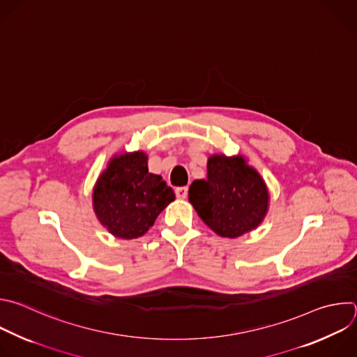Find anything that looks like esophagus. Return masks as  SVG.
Wrapping results in <instances>:
<instances>
[{
  "mask_svg": "<svg viewBox=\"0 0 357 357\" xmlns=\"http://www.w3.org/2000/svg\"><path fill=\"white\" fill-rule=\"evenodd\" d=\"M187 195H188V188L187 187H177L176 188V197L177 198L184 199V198H187Z\"/></svg>",
  "mask_w": 357,
  "mask_h": 357,
  "instance_id": "1",
  "label": "esophagus"
}]
</instances>
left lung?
I'll return each instance as SVG.
<instances>
[{
	"instance_id": "left-lung-1",
	"label": "left lung",
	"mask_w": 357,
	"mask_h": 357,
	"mask_svg": "<svg viewBox=\"0 0 357 357\" xmlns=\"http://www.w3.org/2000/svg\"><path fill=\"white\" fill-rule=\"evenodd\" d=\"M188 199L204 224L224 238L257 228L268 209L266 183L243 156H209L206 178L192 181Z\"/></svg>"
}]
</instances>
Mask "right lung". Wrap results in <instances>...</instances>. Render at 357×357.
Here are the masks:
<instances>
[{
    "instance_id": "1",
    "label": "right lung",
    "mask_w": 357,
    "mask_h": 357,
    "mask_svg": "<svg viewBox=\"0 0 357 357\" xmlns=\"http://www.w3.org/2000/svg\"><path fill=\"white\" fill-rule=\"evenodd\" d=\"M174 198L172 187L149 173L146 153L132 152L109 160L96 183L93 206L109 234L135 239L148 232Z\"/></svg>"
}]
</instances>
